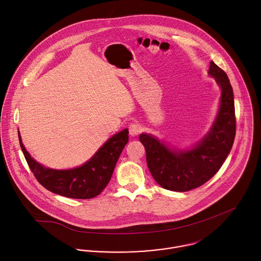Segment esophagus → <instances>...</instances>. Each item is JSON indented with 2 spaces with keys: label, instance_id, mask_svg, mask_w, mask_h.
Listing matches in <instances>:
<instances>
[{
  "label": "esophagus",
  "instance_id": "esophagus-1",
  "mask_svg": "<svg viewBox=\"0 0 261 261\" xmlns=\"http://www.w3.org/2000/svg\"><path fill=\"white\" fill-rule=\"evenodd\" d=\"M128 129H129V135L132 137H136V136H138L141 133V126L139 124H137V123H132L129 125Z\"/></svg>",
  "mask_w": 261,
  "mask_h": 261
}]
</instances>
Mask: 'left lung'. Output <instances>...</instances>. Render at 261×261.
<instances>
[{
    "mask_svg": "<svg viewBox=\"0 0 261 261\" xmlns=\"http://www.w3.org/2000/svg\"><path fill=\"white\" fill-rule=\"evenodd\" d=\"M208 73L221 88V96L213 125L200 142L190 149H175L154 136H140L149 172L164 189L186 192L202 186L219 171L232 149L236 133L232 86L227 74L213 61Z\"/></svg>",
    "mask_w": 261,
    "mask_h": 261,
    "instance_id": "obj_1",
    "label": "left lung"
}]
</instances>
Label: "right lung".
<instances>
[{"label":"right lung","instance_id":"right-lung-1","mask_svg":"<svg viewBox=\"0 0 261 261\" xmlns=\"http://www.w3.org/2000/svg\"><path fill=\"white\" fill-rule=\"evenodd\" d=\"M18 135L24 156L38 182L52 193L73 199L94 198L103 191L128 142V129L124 128L110 138L82 166L68 170H54L37 163L25 149L19 130Z\"/></svg>","mask_w":261,"mask_h":261}]
</instances>
